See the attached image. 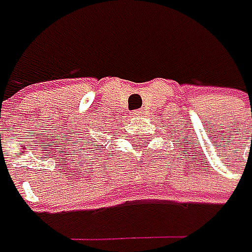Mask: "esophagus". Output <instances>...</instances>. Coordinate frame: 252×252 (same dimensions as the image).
I'll use <instances>...</instances> for the list:
<instances>
[{
    "label": "esophagus",
    "instance_id": "esophagus-1",
    "mask_svg": "<svg viewBox=\"0 0 252 252\" xmlns=\"http://www.w3.org/2000/svg\"><path fill=\"white\" fill-rule=\"evenodd\" d=\"M143 115H145V110H142V109H140V110H134V112L131 113V116H133L134 119H139V118L143 116Z\"/></svg>",
    "mask_w": 252,
    "mask_h": 252
}]
</instances>
